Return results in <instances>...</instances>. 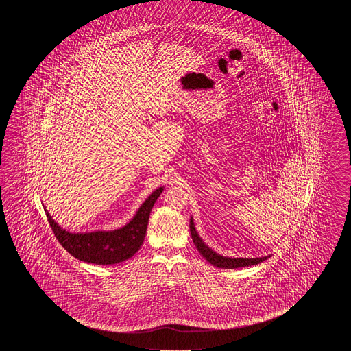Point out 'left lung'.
Instances as JSON below:
<instances>
[{
    "label": "left lung",
    "instance_id": "obj_1",
    "mask_svg": "<svg viewBox=\"0 0 351 351\" xmlns=\"http://www.w3.org/2000/svg\"><path fill=\"white\" fill-rule=\"evenodd\" d=\"M189 228H191V234H192V239H193L194 245L197 247L198 252L207 260V261L216 266L218 269H239V267H248L252 265H258L261 262L266 261L271 254L265 256V257H256V258H243V257H226L222 254H217L216 251H213L212 248H209L203 239L199 237L198 232L195 230L194 226L193 217H191V222H189Z\"/></svg>",
    "mask_w": 351,
    "mask_h": 351
}]
</instances>
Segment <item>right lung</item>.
<instances>
[{
  "label": "right lung",
  "instance_id": "add662e5",
  "mask_svg": "<svg viewBox=\"0 0 351 351\" xmlns=\"http://www.w3.org/2000/svg\"><path fill=\"white\" fill-rule=\"evenodd\" d=\"M162 192L163 186L157 188L143 202L134 217L125 226L112 231H66L55 222L46 207L44 209L56 239L69 254L86 263L115 265L127 261L142 247L150 210Z\"/></svg>",
  "mask_w": 351,
  "mask_h": 351
}]
</instances>
